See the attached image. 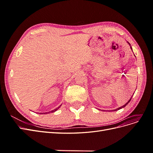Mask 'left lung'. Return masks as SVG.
<instances>
[{
    "label": "left lung",
    "instance_id": "8db88e82",
    "mask_svg": "<svg viewBox=\"0 0 153 153\" xmlns=\"http://www.w3.org/2000/svg\"><path fill=\"white\" fill-rule=\"evenodd\" d=\"M129 45V46H130V48H131V49L132 50V48H131V45L130 44H129L128 42H127ZM133 51V50H132ZM131 98H132V97H131ZM131 98H130V99H129V100L128 101V102L126 103V104H124L123 106H121V107H119V108H116V109H115V110H112V111H116V110H119V109H121L122 108H124V107H125V106H126L128 103H129V101H131ZM109 112H110V111H109Z\"/></svg>",
    "mask_w": 153,
    "mask_h": 153
}]
</instances>
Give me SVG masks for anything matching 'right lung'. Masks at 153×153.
Here are the masks:
<instances>
[{
    "label": "right lung",
    "mask_w": 153,
    "mask_h": 153,
    "mask_svg": "<svg viewBox=\"0 0 153 153\" xmlns=\"http://www.w3.org/2000/svg\"><path fill=\"white\" fill-rule=\"evenodd\" d=\"M61 106V105H60L59 106V107H57V108H55V109H54V110H52V111H50V112H44V113H39V114H49V113H53V112H55V111H57L59 108H60V106Z\"/></svg>",
    "instance_id": "right-lung-1"
}]
</instances>
